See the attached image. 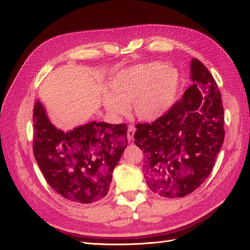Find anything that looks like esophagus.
<instances>
[{
  "mask_svg": "<svg viewBox=\"0 0 250 250\" xmlns=\"http://www.w3.org/2000/svg\"><path fill=\"white\" fill-rule=\"evenodd\" d=\"M135 132V127L132 125L128 126V129H127V139L128 142H132L133 141V135Z\"/></svg>",
  "mask_w": 250,
  "mask_h": 250,
  "instance_id": "1",
  "label": "esophagus"
}]
</instances>
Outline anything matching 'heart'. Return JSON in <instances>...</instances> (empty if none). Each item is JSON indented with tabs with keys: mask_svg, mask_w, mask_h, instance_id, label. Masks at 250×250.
Segmentation results:
<instances>
[{
	"mask_svg": "<svg viewBox=\"0 0 250 250\" xmlns=\"http://www.w3.org/2000/svg\"><path fill=\"white\" fill-rule=\"evenodd\" d=\"M180 85L179 73L163 62L137 64L121 70L103 94V105L112 115H126L132 104L135 117L153 122L175 103Z\"/></svg>",
	"mask_w": 250,
	"mask_h": 250,
	"instance_id": "b5f03b06",
	"label": "heart"
}]
</instances>
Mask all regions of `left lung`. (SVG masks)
<instances>
[{
	"label": "left lung",
	"instance_id": "8db88e82",
	"mask_svg": "<svg viewBox=\"0 0 250 250\" xmlns=\"http://www.w3.org/2000/svg\"><path fill=\"white\" fill-rule=\"evenodd\" d=\"M192 85L151 124H137L134 143L144 151V176L152 192L168 198L196 190L211 172L224 141L220 90L204 64L191 62Z\"/></svg>",
	"mask_w": 250,
	"mask_h": 250
}]
</instances>
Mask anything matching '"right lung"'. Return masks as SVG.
Listing matches in <instances>:
<instances>
[{
  "instance_id": "add662e5",
  "label": "right lung",
  "mask_w": 250,
  "mask_h": 250,
  "mask_svg": "<svg viewBox=\"0 0 250 250\" xmlns=\"http://www.w3.org/2000/svg\"><path fill=\"white\" fill-rule=\"evenodd\" d=\"M33 111V152L53 190L79 203L105 197L127 147V125L90 122L63 132L50 122L40 101Z\"/></svg>"
}]
</instances>
